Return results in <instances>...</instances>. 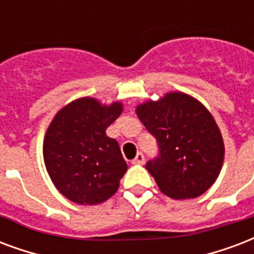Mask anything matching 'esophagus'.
<instances>
[{"label": "esophagus", "instance_id": "1", "mask_svg": "<svg viewBox=\"0 0 254 254\" xmlns=\"http://www.w3.org/2000/svg\"><path fill=\"white\" fill-rule=\"evenodd\" d=\"M132 163H134V165H143V163H144V155H143L142 152H138V154H136Z\"/></svg>", "mask_w": 254, "mask_h": 254}]
</instances>
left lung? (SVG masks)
<instances>
[{
    "label": "left lung",
    "instance_id": "8db88e82",
    "mask_svg": "<svg viewBox=\"0 0 254 254\" xmlns=\"http://www.w3.org/2000/svg\"><path fill=\"white\" fill-rule=\"evenodd\" d=\"M136 115L158 142L146 163L158 188L174 199L197 198L214 184L224 163L220 128L206 107L184 92L136 107Z\"/></svg>",
    "mask_w": 254,
    "mask_h": 254
}]
</instances>
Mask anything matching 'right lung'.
Segmentation results:
<instances>
[{
  "instance_id": "obj_1",
  "label": "right lung",
  "mask_w": 254,
  "mask_h": 254,
  "mask_svg": "<svg viewBox=\"0 0 254 254\" xmlns=\"http://www.w3.org/2000/svg\"><path fill=\"white\" fill-rule=\"evenodd\" d=\"M123 111L93 98L76 99L53 118L44 138L45 167L53 185L69 201L98 205L111 198L127 171L119 143L106 129Z\"/></svg>"
}]
</instances>
